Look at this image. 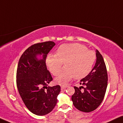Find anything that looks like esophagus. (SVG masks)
Here are the masks:
<instances>
[{"label": "esophagus", "mask_w": 123, "mask_h": 123, "mask_svg": "<svg viewBox=\"0 0 123 123\" xmlns=\"http://www.w3.org/2000/svg\"><path fill=\"white\" fill-rule=\"evenodd\" d=\"M66 88H67V86H61V89H65Z\"/></svg>", "instance_id": "obj_1"}]
</instances>
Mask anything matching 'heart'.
Instances as JSON below:
<instances>
[{
  "label": "heart",
  "mask_w": 123,
  "mask_h": 123,
  "mask_svg": "<svg viewBox=\"0 0 123 123\" xmlns=\"http://www.w3.org/2000/svg\"><path fill=\"white\" fill-rule=\"evenodd\" d=\"M96 59L95 53L88 50L84 45L63 44L57 48L56 55H48L46 63L51 73L56 75L64 62L66 67L55 78V81L59 84L66 85L74 76L79 79L88 75Z\"/></svg>",
  "instance_id": "heart-1"
}]
</instances>
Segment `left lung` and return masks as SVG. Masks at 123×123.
Wrapping results in <instances>:
<instances>
[{
  "instance_id": "1",
  "label": "left lung",
  "mask_w": 123,
  "mask_h": 123,
  "mask_svg": "<svg viewBox=\"0 0 123 123\" xmlns=\"http://www.w3.org/2000/svg\"><path fill=\"white\" fill-rule=\"evenodd\" d=\"M96 56V62L93 69L80 80L81 87H74L75 91L71 98L76 108L84 112L93 111L100 105L107 87L108 75L105 62L98 49Z\"/></svg>"
}]
</instances>
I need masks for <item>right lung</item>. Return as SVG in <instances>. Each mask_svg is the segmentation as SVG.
I'll use <instances>...</instances> for the list:
<instances>
[{"mask_svg": "<svg viewBox=\"0 0 123 123\" xmlns=\"http://www.w3.org/2000/svg\"><path fill=\"white\" fill-rule=\"evenodd\" d=\"M55 45L51 41L35 44L24 52L18 63V91L27 108L38 116L52 111L60 92L59 85L47 87L52 78L47 68L45 59Z\"/></svg>", "mask_w": 123, "mask_h": 123, "instance_id": "add662e5", "label": "right lung"}]
</instances>
